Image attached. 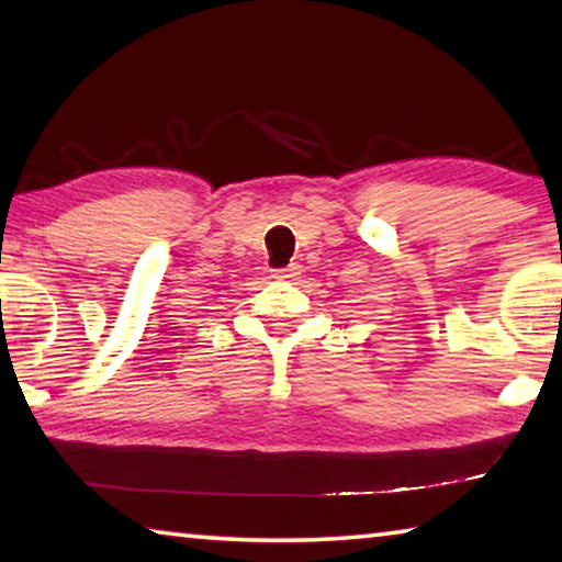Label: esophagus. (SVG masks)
<instances>
[{
  "label": "esophagus",
  "mask_w": 562,
  "mask_h": 562,
  "mask_svg": "<svg viewBox=\"0 0 562 562\" xmlns=\"http://www.w3.org/2000/svg\"><path fill=\"white\" fill-rule=\"evenodd\" d=\"M297 274H302V268H300L297 262H292V265H288V268L274 270L272 278H278V280H294V278H297Z\"/></svg>",
  "instance_id": "esophagus-1"
}]
</instances>
